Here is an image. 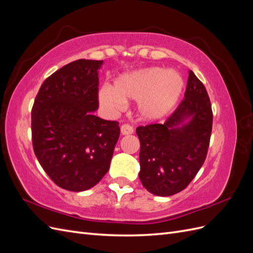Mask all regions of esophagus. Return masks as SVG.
Masks as SVG:
<instances>
[{
  "label": "esophagus",
  "mask_w": 253,
  "mask_h": 253,
  "mask_svg": "<svg viewBox=\"0 0 253 253\" xmlns=\"http://www.w3.org/2000/svg\"><path fill=\"white\" fill-rule=\"evenodd\" d=\"M120 131L122 135H129L134 133V128L129 126V125H122L120 127Z\"/></svg>",
  "instance_id": "1"
}]
</instances>
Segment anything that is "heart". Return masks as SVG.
<instances>
[{"mask_svg": "<svg viewBox=\"0 0 253 253\" xmlns=\"http://www.w3.org/2000/svg\"><path fill=\"white\" fill-rule=\"evenodd\" d=\"M183 89L179 73L162 67H148L120 76L114 86L99 89L98 100L110 114H117L126 101L137 100V111L145 120L163 118L178 102Z\"/></svg>", "mask_w": 253, "mask_h": 253, "instance_id": "heart-1", "label": "heart"}]
</instances>
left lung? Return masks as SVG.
<instances>
[{
	"label": "left lung",
	"instance_id": "8db88e82",
	"mask_svg": "<svg viewBox=\"0 0 253 253\" xmlns=\"http://www.w3.org/2000/svg\"><path fill=\"white\" fill-rule=\"evenodd\" d=\"M213 115L204 84L192 71L185 99L164 125L138 126L139 178L150 193L180 192L200 171L208 152Z\"/></svg>",
	"mask_w": 253,
	"mask_h": 253
}]
</instances>
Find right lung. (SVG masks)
<instances>
[{
  "label": "right lung",
  "mask_w": 253,
  "mask_h": 253,
  "mask_svg": "<svg viewBox=\"0 0 253 253\" xmlns=\"http://www.w3.org/2000/svg\"><path fill=\"white\" fill-rule=\"evenodd\" d=\"M103 61L76 60L43 82L32 110L35 154L60 188L82 192L110 169L120 127L94 115Z\"/></svg>",
  "instance_id": "obj_1"
}]
</instances>
